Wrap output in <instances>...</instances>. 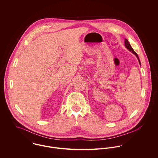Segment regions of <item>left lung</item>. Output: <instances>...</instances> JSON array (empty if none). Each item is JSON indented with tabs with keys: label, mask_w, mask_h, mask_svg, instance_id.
<instances>
[{
	"label": "left lung",
	"mask_w": 158,
	"mask_h": 158,
	"mask_svg": "<svg viewBox=\"0 0 158 158\" xmlns=\"http://www.w3.org/2000/svg\"><path fill=\"white\" fill-rule=\"evenodd\" d=\"M125 47L130 51V52H131L133 53H134L135 55V56H136V57L137 58V59H138V60H139V63H140V60H139V56H138V55H137V53L135 52V51L133 49V48L131 47V45L130 44V43H129V42H128V40H127V39H125Z\"/></svg>",
	"instance_id": "8db88e82"
}]
</instances>
